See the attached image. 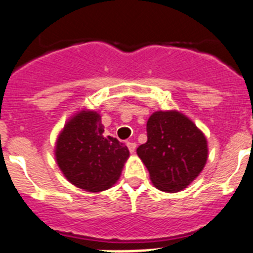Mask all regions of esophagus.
Masks as SVG:
<instances>
[{
  "mask_svg": "<svg viewBox=\"0 0 253 253\" xmlns=\"http://www.w3.org/2000/svg\"><path fill=\"white\" fill-rule=\"evenodd\" d=\"M127 147H128V149H129V152H131V153H134L137 144L134 143V142H127Z\"/></svg>",
  "mask_w": 253,
  "mask_h": 253,
  "instance_id": "1",
  "label": "esophagus"
}]
</instances>
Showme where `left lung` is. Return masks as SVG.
<instances>
[{"instance_id": "8db88e82", "label": "left lung", "mask_w": 253, "mask_h": 253, "mask_svg": "<svg viewBox=\"0 0 253 253\" xmlns=\"http://www.w3.org/2000/svg\"><path fill=\"white\" fill-rule=\"evenodd\" d=\"M147 138L137 154L153 185L162 192L184 190L207 164V137L176 110L153 112L147 121Z\"/></svg>"}]
</instances>
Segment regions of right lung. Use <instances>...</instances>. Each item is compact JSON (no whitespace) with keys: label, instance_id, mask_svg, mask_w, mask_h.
Returning <instances> with one entry per match:
<instances>
[{"label":"right lung","instance_id":"add662e5","mask_svg":"<svg viewBox=\"0 0 253 253\" xmlns=\"http://www.w3.org/2000/svg\"><path fill=\"white\" fill-rule=\"evenodd\" d=\"M54 154L68 181L86 192L99 193L119 180L129 151L117 138L104 136L99 112L84 109L64 125Z\"/></svg>","mask_w":253,"mask_h":253}]
</instances>
